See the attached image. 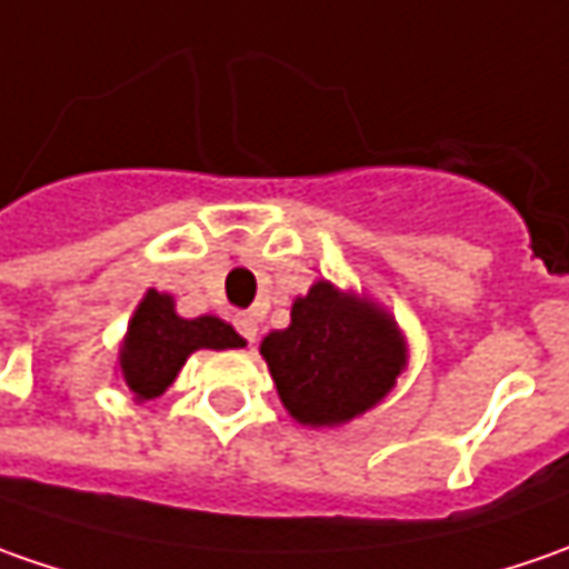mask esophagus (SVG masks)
<instances>
[{
  "mask_svg": "<svg viewBox=\"0 0 569 569\" xmlns=\"http://www.w3.org/2000/svg\"><path fill=\"white\" fill-rule=\"evenodd\" d=\"M237 329H240V336L247 341H256V336H259V326H256V319H252L250 313L237 317Z\"/></svg>",
  "mask_w": 569,
  "mask_h": 569,
  "instance_id": "1",
  "label": "esophagus"
}]
</instances>
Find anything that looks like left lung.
Here are the masks:
<instances>
[{
	"label": "left lung",
	"instance_id": "obj_1",
	"mask_svg": "<svg viewBox=\"0 0 569 569\" xmlns=\"http://www.w3.org/2000/svg\"><path fill=\"white\" fill-rule=\"evenodd\" d=\"M259 355L297 425L341 427L396 389L408 341L377 300L319 278L295 300L291 326L269 332Z\"/></svg>",
	"mask_w": 569,
	"mask_h": 569
}]
</instances>
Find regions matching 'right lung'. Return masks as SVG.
<instances>
[{
	"instance_id": "obj_1",
	"label": "right lung",
	"mask_w": 569,
	"mask_h": 569,
	"mask_svg": "<svg viewBox=\"0 0 569 569\" xmlns=\"http://www.w3.org/2000/svg\"><path fill=\"white\" fill-rule=\"evenodd\" d=\"M243 345L247 341L240 339L237 329L224 319L180 317L173 297L148 288L126 326L117 373L136 396V402H148V399L164 396L173 386L189 355L202 348L228 351V348H243Z\"/></svg>"
}]
</instances>
